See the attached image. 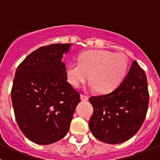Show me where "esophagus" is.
<instances>
[{
	"mask_svg": "<svg viewBox=\"0 0 160 160\" xmlns=\"http://www.w3.org/2000/svg\"><path fill=\"white\" fill-rule=\"evenodd\" d=\"M81 99L82 100V101H87V100L89 99V97L87 95H85V94H81Z\"/></svg>",
	"mask_w": 160,
	"mask_h": 160,
	"instance_id": "obj_1",
	"label": "esophagus"
}]
</instances>
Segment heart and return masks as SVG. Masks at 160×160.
Instances as JSON below:
<instances>
[{
  "instance_id": "b5f03b06",
  "label": "heart",
  "mask_w": 160,
  "mask_h": 160,
  "mask_svg": "<svg viewBox=\"0 0 160 160\" xmlns=\"http://www.w3.org/2000/svg\"><path fill=\"white\" fill-rule=\"evenodd\" d=\"M129 66L128 57L122 53L104 49L85 51L79 55V62H71L66 69L68 81L79 87L90 78V87L107 94L117 88L125 78Z\"/></svg>"
}]
</instances>
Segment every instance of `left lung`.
I'll return each instance as SVG.
<instances>
[{
    "mask_svg": "<svg viewBox=\"0 0 160 160\" xmlns=\"http://www.w3.org/2000/svg\"><path fill=\"white\" fill-rule=\"evenodd\" d=\"M94 108L89 122L91 133L102 142L118 144L138 132L144 122L149 104L148 79L137 62L112 92L91 96Z\"/></svg>",
    "mask_w": 160,
    "mask_h": 160,
    "instance_id": "obj_1",
    "label": "left lung"
}]
</instances>
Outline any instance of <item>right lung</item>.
Masks as SVG:
<instances>
[{"label": "right lung", "mask_w": 160, "mask_h": 160, "mask_svg": "<svg viewBox=\"0 0 160 160\" xmlns=\"http://www.w3.org/2000/svg\"><path fill=\"white\" fill-rule=\"evenodd\" d=\"M70 47V43L42 46L17 68L11 90L15 118L25 136L38 144L62 138L80 102L62 62Z\"/></svg>", "instance_id": "right-lung-1"}]
</instances>
